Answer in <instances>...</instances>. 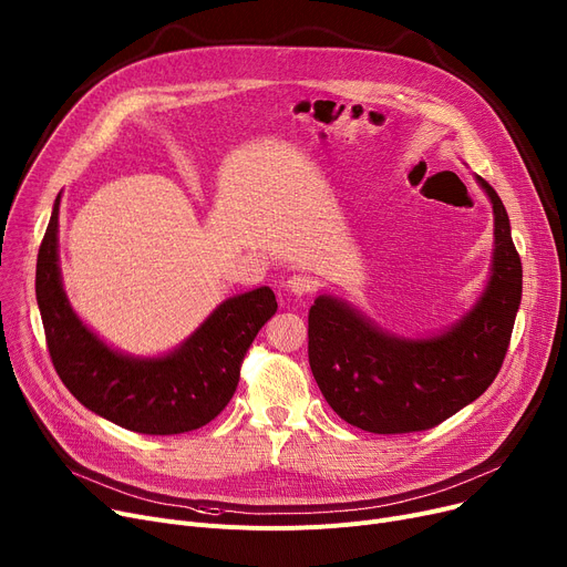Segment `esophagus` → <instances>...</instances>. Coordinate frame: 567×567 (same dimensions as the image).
Instances as JSON below:
<instances>
[{
  "mask_svg": "<svg viewBox=\"0 0 567 567\" xmlns=\"http://www.w3.org/2000/svg\"><path fill=\"white\" fill-rule=\"evenodd\" d=\"M285 287H287V291L293 293V296H306V293H310V291L315 289V280H312L310 276L299 274V276H291Z\"/></svg>",
  "mask_w": 567,
  "mask_h": 567,
  "instance_id": "34e87169",
  "label": "esophagus"
}]
</instances>
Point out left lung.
<instances>
[{
	"instance_id": "1",
	"label": "left lung",
	"mask_w": 567,
	"mask_h": 567,
	"mask_svg": "<svg viewBox=\"0 0 567 567\" xmlns=\"http://www.w3.org/2000/svg\"><path fill=\"white\" fill-rule=\"evenodd\" d=\"M494 212L489 280L449 329L404 338L333 293L308 315L310 370L326 402L374 434L430 430L478 400L496 379L522 303V261L496 190L475 174Z\"/></svg>"
}]
</instances>
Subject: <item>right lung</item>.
<instances>
[{
  "label": "right lung",
  "instance_id": "obj_1",
  "mask_svg": "<svg viewBox=\"0 0 567 567\" xmlns=\"http://www.w3.org/2000/svg\"><path fill=\"white\" fill-rule=\"evenodd\" d=\"M59 202L62 193L37 259V301L59 379L89 411L131 432L184 434L212 423L236 391L248 347L278 310L276 293L259 287L231 296L163 355L118 351L78 317L64 291Z\"/></svg>",
  "mask_w": 567,
  "mask_h": 567
}]
</instances>
